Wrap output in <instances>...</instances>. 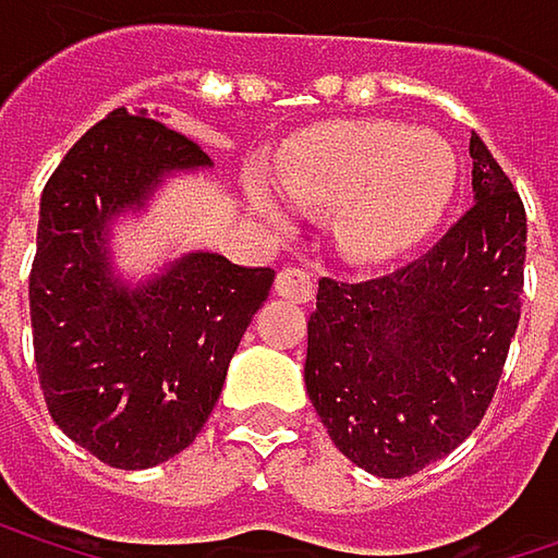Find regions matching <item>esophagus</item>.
Here are the masks:
<instances>
[{
    "label": "esophagus",
    "mask_w": 558,
    "mask_h": 558,
    "mask_svg": "<svg viewBox=\"0 0 558 558\" xmlns=\"http://www.w3.org/2000/svg\"><path fill=\"white\" fill-rule=\"evenodd\" d=\"M275 293L283 300H293V303H310L316 293V283L306 268H283L275 280Z\"/></svg>",
    "instance_id": "1"
}]
</instances>
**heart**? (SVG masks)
<instances>
[{
    "instance_id": "1",
    "label": "heart",
    "mask_w": 558,
    "mask_h": 558,
    "mask_svg": "<svg viewBox=\"0 0 558 558\" xmlns=\"http://www.w3.org/2000/svg\"><path fill=\"white\" fill-rule=\"evenodd\" d=\"M271 168L293 206L332 209L339 252L362 265L390 262L423 242L459 186L456 148L429 129L393 119L303 129L275 151ZM277 187L262 168H248L242 177L252 213L283 229L293 209Z\"/></svg>"
}]
</instances>
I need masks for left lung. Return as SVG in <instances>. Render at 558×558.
<instances>
[{"mask_svg":"<svg viewBox=\"0 0 558 558\" xmlns=\"http://www.w3.org/2000/svg\"><path fill=\"white\" fill-rule=\"evenodd\" d=\"M472 209L416 262L319 280L303 381L336 449L378 478L413 475L482 423L520 323L526 213L472 132Z\"/></svg>","mask_w":558,"mask_h":558,"instance_id":"1","label":"left lung"}]
</instances>
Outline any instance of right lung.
Masks as SVG:
<instances>
[{
  "label": "right lung",
  "instance_id": "right-lung-1",
  "mask_svg": "<svg viewBox=\"0 0 558 558\" xmlns=\"http://www.w3.org/2000/svg\"><path fill=\"white\" fill-rule=\"evenodd\" d=\"M209 168L148 109H112L41 193L28 280L38 378L57 426L112 469H151L196 439L275 283L271 268L216 252H186L145 280L116 271V226L170 177Z\"/></svg>",
  "mask_w": 558,
  "mask_h": 558
}]
</instances>
